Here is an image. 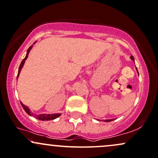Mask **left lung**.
I'll return each mask as SVG.
<instances>
[{
  "instance_id": "8db88e82",
  "label": "left lung",
  "mask_w": 158,
  "mask_h": 158,
  "mask_svg": "<svg viewBox=\"0 0 158 158\" xmlns=\"http://www.w3.org/2000/svg\"><path fill=\"white\" fill-rule=\"evenodd\" d=\"M131 59L132 60H134V56H131ZM136 70H137V69H136ZM137 72H138V71H137ZM138 74H139V72H138ZM113 120H114V119H106V120H104V121L108 122L113 121Z\"/></svg>"
}]
</instances>
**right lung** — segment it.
Listing matches in <instances>:
<instances>
[{
    "label": "right lung",
    "instance_id": "right-lung-1",
    "mask_svg": "<svg viewBox=\"0 0 158 158\" xmlns=\"http://www.w3.org/2000/svg\"><path fill=\"white\" fill-rule=\"evenodd\" d=\"M31 48H32V46H31V47H30L29 48L27 49V55H26V56L24 58V60H22V63H21L20 65H19V72H18L17 77H19V74H20L21 70H22L23 65H24V62H25V60H27V58L28 54H29V52H30V51H31ZM21 104H22V107L24 108V110H25V112H26L27 113L28 115H30V116H33L36 118H38L39 120H42V121H48V120H53V119H54V118L59 117V116H60V113H56V114H40V115H33V113H31V111H30L29 107H27V106L24 105V104H23L22 102H21Z\"/></svg>",
    "mask_w": 158,
    "mask_h": 158
}]
</instances>
